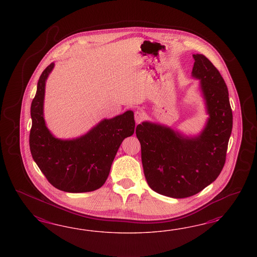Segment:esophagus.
Here are the masks:
<instances>
[{"instance_id": "1", "label": "esophagus", "mask_w": 257, "mask_h": 257, "mask_svg": "<svg viewBox=\"0 0 257 257\" xmlns=\"http://www.w3.org/2000/svg\"><path fill=\"white\" fill-rule=\"evenodd\" d=\"M145 114L141 111H136L135 112V120L137 123H140L144 118H145Z\"/></svg>"}]
</instances>
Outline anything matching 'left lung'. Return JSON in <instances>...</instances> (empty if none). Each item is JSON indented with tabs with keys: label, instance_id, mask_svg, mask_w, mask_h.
Segmentation results:
<instances>
[{
	"label": "left lung",
	"instance_id": "1",
	"mask_svg": "<svg viewBox=\"0 0 257 257\" xmlns=\"http://www.w3.org/2000/svg\"><path fill=\"white\" fill-rule=\"evenodd\" d=\"M192 76L200 86L209 117L197 137L188 138L168 126L143 121L136 134L149 187L175 199L199 193L218 178L225 164L233 113L225 82L203 55H193Z\"/></svg>",
	"mask_w": 257,
	"mask_h": 257
}]
</instances>
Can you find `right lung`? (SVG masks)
Returning a JSON list of instances; mask_svg holds the SVG:
<instances>
[{"label": "right lung", "mask_w": 257, "mask_h": 257, "mask_svg": "<svg viewBox=\"0 0 257 257\" xmlns=\"http://www.w3.org/2000/svg\"><path fill=\"white\" fill-rule=\"evenodd\" d=\"M54 67L55 63H51L41 73L32 101V156L55 188L70 193L93 191L105 183L121 142L135 132L134 113L129 110L104 118L75 140L56 139L47 128L43 117L45 83Z\"/></svg>", "instance_id": "add662e5"}]
</instances>
